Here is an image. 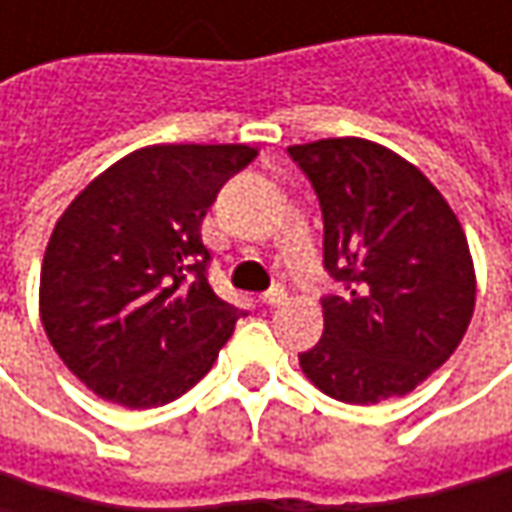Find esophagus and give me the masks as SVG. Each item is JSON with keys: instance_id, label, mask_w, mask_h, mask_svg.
<instances>
[{"instance_id": "34e87169", "label": "esophagus", "mask_w": 512, "mask_h": 512, "mask_svg": "<svg viewBox=\"0 0 512 512\" xmlns=\"http://www.w3.org/2000/svg\"><path fill=\"white\" fill-rule=\"evenodd\" d=\"M285 299H287V290L285 287H270L267 293H262V302H265L267 307H279V305H285Z\"/></svg>"}]
</instances>
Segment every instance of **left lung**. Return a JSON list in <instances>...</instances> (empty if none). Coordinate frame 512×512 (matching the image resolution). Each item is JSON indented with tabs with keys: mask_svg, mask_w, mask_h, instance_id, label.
<instances>
[{
	"mask_svg": "<svg viewBox=\"0 0 512 512\" xmlns=\"http://www.w3.org/2000/svg\"><path fill=\"white\" fill-rule=\"evenodd\" d=\"M325 222V333L299 353L307 379L347 404L410 393L459 347L476 305L470 247L422 170L364 139L287 148Z\"/></svg>",
	"mask_w": 512,
	"mask_h": 512,
	"instance_id": "left-lung-1",
	"label": "left lung"
}]
</instances>
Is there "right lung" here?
Masks as SVG:
<instances>
[{
	"instance_id": "right-lung-1",
	"label": "right lung",
	"mask_w": 512,
	"mask_h": 512,
	"mask_svg": "<svg viewBox=\"0 0 512 512\" xmlns=\"http://www.w3.org/2000/svg\"><path fill=\"white\" fill-rule=\"evenodd\" d=\"M247 145H153L93 179L50 233L39 310L53 350L102 399L159 407L213 367L245 310L213 293L202 219Z\"/></svg>"
}]
</instances>
